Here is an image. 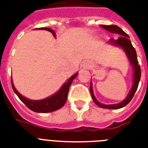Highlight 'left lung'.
Returning <instances> with one entry per match:
<instances>
[{
	"instance_id": "1",
	"label": "left lung",
	"mask_w": 148,
	"mask_h": 148,
	"mask_svg": "<svg viewBox=\"0 0 148 148\" xmlns=\"http://www.w3.org/2000/svg\"><path fill=\"white\" fill-rule=\"evenodd\" d=\"M101 27H103L107 31H110V33L118 34L121 35L117 40H114V38H111L109 40V43L110 45L117 47H121L122 49L126 53L127 57L128 58L129 61L131 63V66L134 69V77H133V84L131 87L130 92L127 96V97L124 99V101H121V103H115V104H103L100 102H98L95 96L94 95L92 88V83L90 82V90L91 94V97L93 98V101L97 106L100 108H106V109H119V108H124V106H126L127 103L131 101V99L133 98L134 95L135 94L136 90L138 89V84L140 80V74H141V71H140V65L138 64V57H137V53L134 49V47L132 46L131 40H129V36L124 32L122 29H121L117 25H101Z\"/></svg>"
}]
</instances>
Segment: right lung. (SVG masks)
I'll list each match as a JSON object with an SVG mask.
<instances>
[{"label": "right lung", "mask_w": 148, "mask_h": 148, "mask_svg": "<svg viewBox=\"0 0 148 148\" xmlns=\"http://www.w3.org/2000/svg\"><path fill=\"white\" fill-rule=\"evenodd\" d=\"M46 30L53 34V35L55 37V32L51 28L48 27H41V28H38V30ZM77 75V73L74 74L73 76L71 77L68 81L64 83L62 85V87L60 88V89L58 90V92L54 94L53 95L51 96V97H47V98L43 99V100H39V101H34V100H30L26 97H24V96H22L20 94L16 88L14 86L13 84V81L11 79V85H12V88L14 93L17 95V97H19L20 100L30 109V110H33L34 112L38 113H48L52 112L54 110H57L58 109H60L64 105V103H66L67 98V94H68V90H69V88L71 84H72L74 79L75 78Z\"/></svg>", "instance_id": "1"}]
</instances>
